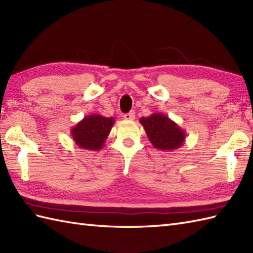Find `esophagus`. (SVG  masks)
<instances>
[{"instance_id":"34e87169","label":"esophagus","mask_w":253,"mask_h":253,"mask_svg":"<svg viewBox=\"0 0 253 253\" xmlns=\"http://www.w3.org/2000/svg\"><path fill=\"white\" fill-rule=\"evenodd\" d=\"M124 118H125L126 121H132L133 118H135V112L131 111L129 113H126V114H124Z\"/></svg>"}]
</instances>
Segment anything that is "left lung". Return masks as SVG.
Here are the masks:
<instances>
[{"label": "left lung", "mask_w": 253, "mask_h": 253, "mask_svg": "<svg viewBox=\"0 0 253 253\" xmlns=\"http://www.w3.org/2000/svg\"><path fill=\"white\" fill-rule=\"evenodd\" d=\"M139 122L152 146L161 151H174L186 140V131L162 113H153L148 117H141Z\"/></svg>", "instance_id": "obj_1"}]
</instances>
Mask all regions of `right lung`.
Segmentation results:
<instances>
[{
  "label": "right lung",
  "mask_w": 253,
  "mask_h": 253,
  "mask_svg": "<svg viewBox=\"0 0 253 253\" xmlns=\"http://www.w3.org/2000/svg\"><path fill=\"white\" fill-rule=\"evenodd\" d=\"M114 123V117L90 114L84 116V120L72 128L71 135L79 148L98 151L104 147L105 140Z\"/></svg>",
  "instance_id": "1"
}]
</instances>
